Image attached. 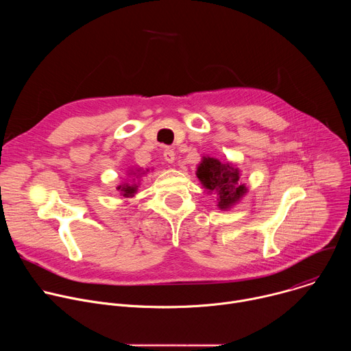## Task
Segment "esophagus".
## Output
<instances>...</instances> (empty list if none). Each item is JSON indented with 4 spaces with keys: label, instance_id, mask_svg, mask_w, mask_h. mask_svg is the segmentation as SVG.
I'll list each match as a JSON object with an SVG mask.
<instances>
[{
    "label": "esophagus",
    "instance_id": "34e87169",
    "mask_svg": "<svg viewBox=\"0 0 351 351\" xmlns=\"http://www.w3.org/2000/svg\"><path fill=\"white\" fill-rule=\"evenodd\" d=\"M164 158H165V161H167L168 164H173V162H175V153H173V149L167 148L165 152H164Z\"/></svg>",
    "mask_w": 351,
    "mask_h": 351
}]
</instances>
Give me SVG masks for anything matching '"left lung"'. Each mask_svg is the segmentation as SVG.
<instances>
[{
    "label": "left lung",
    "instance_id": "left-lung-1",
    "mask_svg": "<svg viewBox=\"0 0 351 351\" xmlns=\"http://www.w3.org/2000/svg\"><path fill=\"white\" fill-rule=\"evenodd\" d=\"M195 175L208 193L218 195V207L221 210L232 208L248 190L241 183L240 171L236 165L221 162L213 157H203Z\"/></svg>",
    "mask_w": 351,
    "mask_h": 351
}]
</instances>
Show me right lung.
I'll use <instances>...</instances> for the list:
<instances>
[{"label":"right lung","instance_id":"add662e5","mask_svg":"<svg viewBox=\"0 0 351 351\" xmlns=\"http://www.w3.org/2000/svg\"><path fill=\"white\" fill-rule=\"evenodd\" d=\"M147 172H148V169H147ZM147 172H144V171L141 172V169H136V171H132V169H130L129 176H133L132 182H130V183H122V184H119V186L117 187V190H119V193H121V195H122L123 198L133 197V195L137 193V187H138V183H136V180H134V178L136 177L137 179V178L145 175Z\"/></svg>","mask_w":351,"mask_h":351}]
</instances>
